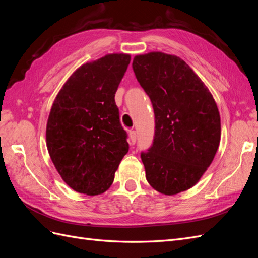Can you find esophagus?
Listing matches in <instances>:
<instances>
[{"label":"esophagus","mask_w":258,"mask_h":258,"mask_svg":"<svg viewBox=\"0 0 258 258\" xmlns=\"http://www.w3.org/2000/svg\"><path fill=\"white\" fill-rule=\"evenodd\" d=\"M137 141V132L135 130H131L129 132V142L130 144H135Z\"/></svg>","instance_id":"34e87169"}]
</instances>
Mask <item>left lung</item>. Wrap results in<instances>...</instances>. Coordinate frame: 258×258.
<instances>
[{"instance_id": "obj_1", "label": "left lung", "mask_w": 258, "mask_h": 258, "mask_svg": "<svg viewBox=\"0 0 258 258\" xmlns=\"http://www.w3.org/2000/svg\"><path fill=\"white\" fill-rule=\"evenodd\" d=\"M132 69L155 114L153 144L141 153L147 182L168 196L189 189L220 145L221 117L213 96L191 68L173 54H139Z\"/></svg>"}]
</instances>
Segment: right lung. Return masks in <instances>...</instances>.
Instances as JSON below:
<instances>
[{"label": "right lung", "mask_w": 258, "mask_h": 258, "mask_svg": "<svg viewBox=\"0 0 258 258\" xmlns=\"http://www.w3.org/2000/svg\"><path fill=\"white\" fill-rule=\"evenodd\" d=\"M130 54L110 53L69 77L54 99L46 144L62 179L77 192L96 196L110 188L128 153L115 93Z\"/></svg>", "instance_id": "1"}]
</instances>
